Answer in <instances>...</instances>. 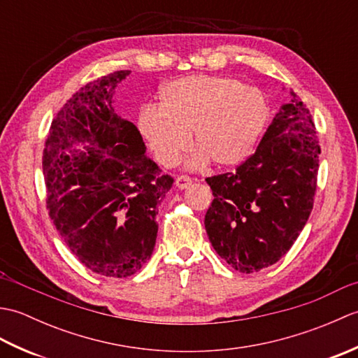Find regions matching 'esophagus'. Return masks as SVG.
Returning <instances> with one entry per match:
<instances>
[{"label":"esophagus","mask_w":358,"mask_h":358,"mask_svg":"<svg viewBox=\"0 0 358 358\" xmlns=\"http://www.w3.org/2000/svg\"><path fill=\"white\" fill-rule=\"evenodd\" d=\"M192 185V178H189L187 175H180V177L175 178V186L178 189H187Z\"/></svg>","instance_id":"34e87169"}]
</instances>
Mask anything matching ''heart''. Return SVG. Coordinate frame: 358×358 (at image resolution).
<instances>
[{"instance_id": "1", "label": "heart", "mask_w": 358, "mask_h": 358, "mask_svg": "<svg viewBox=\"0 0 358 358\" xmlns=\"http://www.w3.org/2000/svg\"><path fill=\"white\" fill-rule=\"evenodd\" d=\"M271 108L266 95L226 75H191L162 89V106L149 103L138 112V131L155 159L177 163L191 141L189 166L234 167L252 155L268 127Z\"/></svg>"}]
</instances>
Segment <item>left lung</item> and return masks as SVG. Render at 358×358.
Instances as JSON below:
<instances>
[{
  "mask_svg": "<svg viewBox=\"0 0 358 358\" xmlns=\"http://www.w3.org/2000/svg\"><path fill=\"white\" fill-rule=\"evenodd\" d=\"M318 155L313 115L291 90L255 154L235 172L206 178L214 200L204 227L235 271L258 272L291 249L314 206Z\"/></svg>",
  "mask_w": 358,
  "mask_h": 358,
  "instance_id": "obj_1",
  "label": "left lung"
}]
</instances>
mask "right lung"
Masks as SVG:
<instances>
[{
	"mask_svg": "<svg viewBox=\"0 0 358 358\" xmlns=\"http://www.w3.org/2000/svg\"><path fill=\"white\" fill-rule=\"evenodd\" d=\"M129 73L104 75L73 94L53 118L43 152L53 224L80 263L110 278L134 275L150 258L157 206L173 183L144 154L138 129L113 108L115 87ZM78 143L85 151L73 149Z\"/></svg>",
	"mask_w": 358,
	"mask_h": 358,
	"instance_id": "add662e5",
	"label": "right lung"
}]
</instances>
